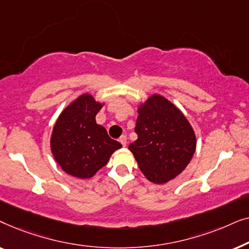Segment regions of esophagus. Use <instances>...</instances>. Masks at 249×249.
Listing matches in <instances>:
<instances>
[{
	"label": "esophagus",
	"mask_w": 249,
	"mask_h": 249,
	"mask_svg": "<svg viewBox=\"0 0 249 249\" xmlns=\"http://www.w3.org/2000/svg\"><path fill=\"white\" fill-rule=\"evenodd\" d=\"M119 142H121V145H122V146H125V145H127V136H125V135H122L121 137L119 138Z\"/></svg>",
	"instance_id": "1"
}]
</instances>
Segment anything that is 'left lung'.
I'll use <instances>...</instances> for the list:
<instances>
[{
    "label": "left lung",
    "instance_id": "1",
    "mask_svg": "<svg viewBox=\"0 0 249 249\" xmlns=\"http://www.w3.org/2000/svg\"><path fill=\"white\" fill-rule=\"evenodd\" d=\"M135 132L129 145L139 169L149 181L164 183L180 175L196 149V137L185 115L160 95L138 108Z\"/></svg>",
    "mask_w": 249,
    "mask_h": 249
}]
</instances>
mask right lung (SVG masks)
I'll return each mask as SVG.
<instances>
[{
    "label": "right lung",
    "instance_id": "right-lung-1",
    "mask_svg": "<svg viewBox=\"0 0 249 249\" xmlns=\"http://www.w3.org/2000/svg\"><path fill=\"white\" fill-rule=\"evenodd\" d=\"M102 105L89 94L72 102L57 119L51 137L55 161L68 175L80 179L91 178L107 164L121 144L108 137L95 117Z\"/></svg>",
    "mask_w": 249,
    "mask_h": 249
}]
</instances>
